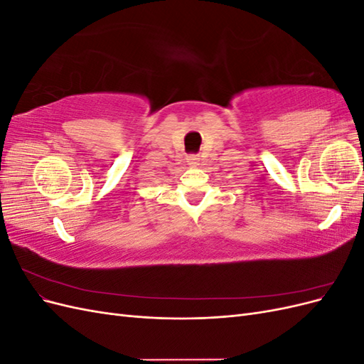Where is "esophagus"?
Returning <instances> with one entry per match:
<instances>
[{
    "label": "esophagus",
    "mask_w": 364,
    "mask_h": 364,
    "mask_svg": "<svg viewBox=\"0 0 364 364\" xmlns=\"http://www.w3.org/2000/svg\"><path fill=\"white\" fill-rule=\"evenodd\" d=\"M199 156L197 155H190L188 158H186V162H188V165H191V167H197L199 165Z\"/></svg>",
    "instance_id": "obj_1"
}]
</instances>
